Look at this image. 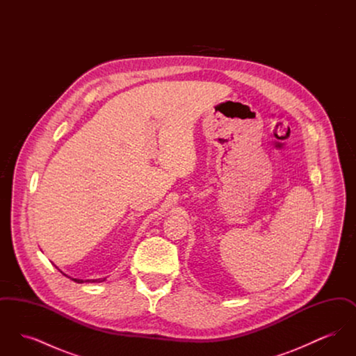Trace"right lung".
<instances>
[{
    "instance_id": "right-lung-1",
    "label": "right lung",
    "mask_w": 356,
    "mask_h": 356,
    "mask_svg": "<svg viewBox=\"0 0 356 356\" xmlns=\"http://www.w3.org/2000/svg\"><path fill=\"white\" fill-rule=\"evenodd\" d=\"M65 275V273H64ZM67 276V275H65ZM73 282H76V283H102V282H104L105 280V277L104 279H90V280H83V279H72Z\"/></svg>"
}]
</instances>
